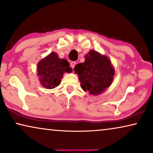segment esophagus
Instances as JSON below:
<instances>
[{
    "label": "esophagus",
    "instance_id": "34e87169",
    "mask_svg": "<svg viewBox=\"0 0 153 153\" xmlns=\"http://www.w3.org/2000/svg\"><path fill=\"white\" fill-rule=\"evenodd\" d=\"M76 62H74V61L71 62V63H70V66L72 67V68H74V66L76 65Z\"/></svg>",
    "mask_w": 153,
    "mask_h": 153
}]
</instances>
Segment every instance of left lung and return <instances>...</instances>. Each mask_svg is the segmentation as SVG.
<instances>
[{
  "mask_svg": "<svg viewBox=\"0 0 153 153\" xmlns=\"http://www.w3.org/2000/svg\"><path fill=\"white\" fill-rule=\"evenodd\" d=\"M74 72L78 74L81 88L93 95L101 94L109 87L115 74L111 60L94 50L85 55L84 62L74 67Z\"/></svg>",
  "mask_w": 153,
  "mask_h": 153,
  "instance_id": "8db88e82",
  "label": "left lung"
}]
</instances>
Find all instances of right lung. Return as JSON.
<instances>
[{
	"mask_svg": "<svg viewBox=\"0 0 153 153\" xmlns=\"http://www.w3.org/2000/svg\"><path fill=\"white\" fill-rule=\"evenodd\" d=\"M37 70L42 86L52 89L60 85L64 73L71 72L72 68L68 60L59 58L57 53L52 52L38 62Z\"/></svg>",
	"mask_w": 153,
	"mask_h": 153,
	"instance_id": "add662e5",
	"label": "right lung"
}]
</instances>
